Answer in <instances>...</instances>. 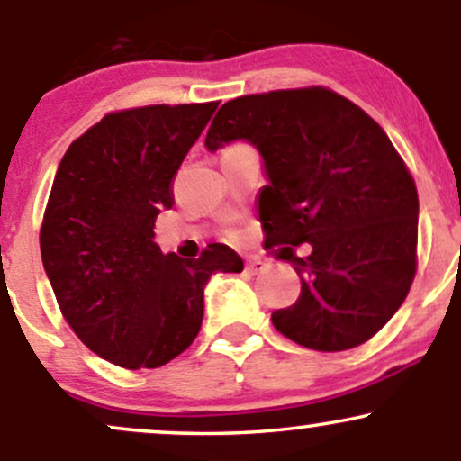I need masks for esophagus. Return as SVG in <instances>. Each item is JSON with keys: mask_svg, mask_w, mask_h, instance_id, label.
<instances>
[{"mask_svg": "<svg viewBox=\"0 0 461 461\" xmlns=\"http://www.w3.org/2000/svg\"><path fill=\"white\" fill-rule=\"evenodd\" d=\"M268 268V264L260 260V258H251V260H247V271L251 275H260Z\"/></svg>", "mask_w": 461, "mask_h": 461, "instance_id": "esophagus-1", "label": "esophagus"}]
</instances>
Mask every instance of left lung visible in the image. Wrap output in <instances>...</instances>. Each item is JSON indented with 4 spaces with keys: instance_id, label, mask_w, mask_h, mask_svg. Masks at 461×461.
<instances>
[{
    "instance_id": "left-lung-1",
    "label": "left lung",
    "mask_w": 461,
    "mask_h": 461,
    "mask_svg": "<svg viewBox=\"0 0 461 461\" xmlns=\"http://www.w3.org/2000/svg\"><path fill=\"white\" fill-rule=\"evenodd\" d=\"M245 140L260 153L267 247L301 277L275 330L314 351H347L401 308L416 273L418 193L385 131L327 88L247 95L221 105L205 149ZM312 253L297 258L293 246Z\"/></svg>"
}]
</instances>
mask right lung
Wrapping results in <instances>:
<instances>
[{
  "label": "right lung",
  "instance_id": "add662e5",
  "mask_svg": "<svg viewBox=\"0 0 461 461\" xmlns=\"http://www.w3.org/2000/svg\"><path fill=\"white\" fill-rule=\"evenodd\" d=\"M219 102L145 105L105 114L71 142L47 201L41 256L62 314L93 353L130 370L186 351L214 273L242 260L210 245L197 260L164 256L153 223L171 182Z\"/></svg>",
  "mask_w": 461,
  "mask_h": 461
}]
</instances>
